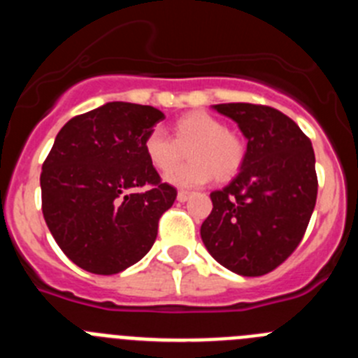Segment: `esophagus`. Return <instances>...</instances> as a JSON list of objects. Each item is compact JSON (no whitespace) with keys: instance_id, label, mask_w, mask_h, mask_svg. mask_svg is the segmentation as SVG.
<instances>
[{"instance_id":"esophagus-1","label":"esophagus","mask_w":358,"mask_h":358,"mask_svg":"<svg viewBox=\"0 0 358 358\" xmlns=\"http://www.w3.org/2000/svg\"><path fill=\"white\" fill-rule=\"evenodd\" d=\"M189 197H192V194H189V192H179V194H177V201L179 202H186Z\"/></svg>"}]
</instances>
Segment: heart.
Masks as SVG:
<instances>
[{
  "mask_svg": "<svg viewBox=\"0 0 358 358\" xmlns=\"http://www.w3.org/2000/svg\"><path fill=\"white\" fill-rule=\"evenodd\" d=\"M173 140L161 129H152L143 140V152L157 172H169L180 160L182 150L190 147V163L166 176L177 188L206 185L215 176L224 181L235 176L243 163V145L215 116L194 110L177 118L172 125Z\"/></svg>",
  "mask_w": 358,
  "mask_h": 358,
  "instance_id": "b5f03b06",
  "label": "heart"
}]
</instances>
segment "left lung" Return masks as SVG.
<instances>
[{
  "mask_svg": "<svg viewBox=\"0 0 358 358\" xmlns=\"http://www.w3.org/2000/svg\"><path fill=\"white\" fill-rule=\"evenodd\" d=\"M248 140L238 176L211 192L201 238L215 260L240 276H264L299 245L317 199L310 140L281 110L218 103Z\"/></svg>",
  "mask_w": 358,
  "mask_h": 358,
  "instance_id": "1",
  "label": "left lung"
}]
</instances>
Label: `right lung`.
Wrapping results in <instances>:
<instances>
[{
	"mask_svg": "<svg viewBox=\"0 0 358 358\" xmlns=\"http://www.w3.org/2000/svg\"><path fill=\"white\" fill-rule=\"evenodd\" d=\"M161 120L156 107L107 102L57 134L41 172L43 215L62 252L87 273H122L156 242L177 197L143 152Z\"/></svg>",
	"mask_w": 358,
	"mask_h": 358,
	"instance_id": "add662e5",
	"label": "right lung"
}]
</instances>
